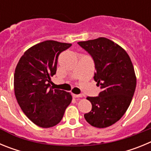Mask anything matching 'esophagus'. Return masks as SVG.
Wrapping results in <instances>:
<instances>
[{"mask_svg":"<svg viewBox=\"0 0 151 151\" xmlns=\"http://www.w3.org/2000/svg\"><path fill=\"white\" fill-rule=\"evenodd\" d=\"M73 97H82V95L81 94H73Z\"/></svg>","mask_w":151,"mask_h":151,"instance_id":"esophagus-1","label":"esophagus"}]
</instances>
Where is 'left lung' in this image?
Segmentation results:
<instances>
[{
    "label": "left lung",
    "instance_id": "8db88e82",
    "mask_svg": "<svg viewBox=\"0 0 151 151\" xmlns=\"http://www.w3.org/2000/svg\"><path fill=\"white\" fill-rule=\"evenodd\" d=\"M78 44L93 57L94 79L101 88L98 97H87L92 108L84 116L94 127H109L122 118L132 100L137 82L134 66L127 52L108 38Z\"/></svg>",
    "mask_w": 151,
    "mask_h": 151
}]
</instances>
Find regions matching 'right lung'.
<instances>
[{"label":"right lung","instance_id":"obj_1","mask_svg":"<svg viewBox=\"0 0 151 151\" xmlns=\"http://www.w3.org/2000/svg\"><path fill=\"white\" fill-rule=\"evenodd\" d=\"M72 44L53 40L36 44L26 50L14 73V93L19 105L33 123L41 128L57 125L71 103V94L50 88L56 74L58 56Z\"/></svg>","mask_w":151,"mask_h":151}]
</instances>
